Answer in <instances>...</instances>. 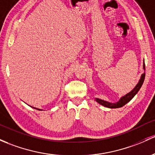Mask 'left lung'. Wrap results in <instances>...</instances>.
I'll return each instance as SVG.
<instances>
[{"instance_id":"8db88e82","label":"left lung","mask_w":155,"mask_h":155,"mask_svg":"<svg viewBox=\"0 0 155 155\" xmlns=\"http://www.w3.org/2000/svg\"><path fill=\"white\" fill-rule=\"evenodd\" d=\"M143 69H144V71L146 70L144 61H143ZM145 76H146V72H144L142 75H141L140 79L139 82L137 84V85L135 86L134 88L131 92L125 94L124 97H122L120 100H119L118 102H115V103H110V102H107V101L102 100V99H100L98 98H96L95 100L97 101L98 103L100 104V105H103V106L107 107H110V108H118V107H121L124 106L125 104L128 103L129 101H131V99H133V97L137 94V92L139 91L140 89L141 86H142V84H143V82H144Z\"/></svg>"}]
</instances>
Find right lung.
<instances>
[{
  "label": "right lung",
  "instance_id": "1",
  "mask_svg": "<svg viewBox=\"0 0 155 155\" xmlns=\"http://www.w3.org/2000/svg\"><path fill=\"white\" fill-rule=\"evenodd\" d=\"M33 107V108H35V107ZM35 109H37V110H41V109H38V108H35Z\"/></svg>",
  "mask_w": 155,
  "mask_h": 155
}]
</instances>
